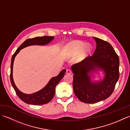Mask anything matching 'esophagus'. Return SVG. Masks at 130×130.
Listing matches in <instances>:
<instances>
[{
	"instance_id": "obj_1",
	"label": "esophagus",
	"mask_w": 130,
	"mask_h": 130,
	"mask_svg": "<svg viewBox=\"0 0 130 130\" xmlns=\"http://www.w3.org/2000/svg\"><path fill=\"white\" fill-rule=\"evenodd\" d=\"M67 73L68 74H71L72 73V71H71L70 69H68L67 70Z\"/></svg>"
}]
</instances>
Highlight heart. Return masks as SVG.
<instances>
[{"label":"heart","instance_id":"1","mask_svg":"<svg viewBox=\"0 0 130 130\" xmlns=\"http://www.w3.org/2000/svg\"><path fill=\"white\" fill-rule=\"evenodd\" d=\"M67 48L70 53L73 55H76L79 52L78 56L79 59L86 57L91 50L89 45H84L83 42L78 41H74L70 42L68 45Z\"/></svg>","mask_w":130,"mask_h":130}]
</instances>
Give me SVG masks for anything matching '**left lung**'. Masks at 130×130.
<instances>
[{"mask_svg": "<svg viewBox=\"0 0 130 130\" xmlns=\"http://www.w3.org/2000/svg\"><path fill=\"white\" fill-rule=\"evenodd\" d=\"M96 49L91 56L71 67L73 89L80 101L94 103L108 98L112 94L120 76V60L112 45L106 41L93 37ZM96 68L103 69L105 77L101 82H91L89 74Z\"/></svg>", "mask_w": 130, "mask_h": 130, "instance_id": "left-lung-1", "label": "left lung"}]
</instances>
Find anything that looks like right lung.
I'll use <instances>...</instances> for the list:
<instances>
[{
  "label": "right lung",
  "instance_id": "add662e5",
  "mask_svg": "<svg viewBox=\"0 0 130 130\" xmlns=\"http://www.w3.org/2000/svg\"><path fill=\"white\" fill-rule=\"evenodd\" d=\"M54 38V37L52 36H45L42 37H37L33 38H29V39L26 40L24 42L22 43L21 46L17 50L15 53L13 55L12 60H11L10 65V82L17 95L18 96V97L22 101L25 102L26 103L33 105H42L48 103V102H50L52 98H54L55 93V88H56V85L59 83L63 77V75H64L66 72V70H62L57 76L52 78L48 83V84L43 89L38 91V92L31 94H27L23 93L20 90H19V89L15 86L14 83L13 79V66L14 60L15 56L17 55L19 51L22 48L31 45H46V44L48 43L50 41L53 40Z\"/></svg>",
  "mask_w": 130,
  "mask_h": 130
}]
</instances>
